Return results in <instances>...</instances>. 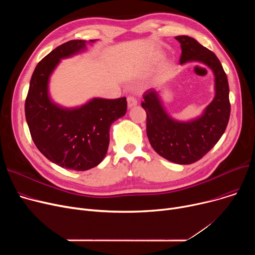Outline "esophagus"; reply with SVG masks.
Here are the masks:
<instances>
[{
	"mask_svg": "<svg viewBox=\"0 0 255 255\" xmlns=\"http://www.w3.org/2000/svg\"><path fill=\"white\" fill-rule=\"evenodd\" d=\"M127 103H128V107L130 109V107L137 105V100L133 96H128L127 97Z\"/></svg>",
	"mask_w": 255,
	"mask_h": 255,
	"instance_id": "1",
	"label": "esophagus"
}]
</instances>
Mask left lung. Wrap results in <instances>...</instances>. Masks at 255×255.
Instances as JSON below:
<instances>
[{"label": "left lung", "mask_w": 255, "mask_h": 255, "mask_svg": "<svg viewBox=\"0 0 255 255\" xmlns=\"http://www.w3.org/2000/svg\"><path fill=\"white\" fill-rule=\"evenodd\" d=\"M176 39L181 43V64L196 61L213 70L215 97L202 116L189 122L171 119L153 89L144 92L141 106L146 113V135L153 149L171 162L191 164L203 158L224 133L231 115L230 88L215 53L189 36H177Z\"/></svg>", "instance_id": "obj_1"}]
</instances>
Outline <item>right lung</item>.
Instances as JSON below:
<instances>
[{
	"instance_id": "add662e5",
	"label": "right lung",
	"mask_w": 255,
	"mask_h": 255,
	"mask_svg": "<svg viewBox=\"0 0 255 255\" xmlns=\"http://www.w3.org/2000/svg\"><path fill=\"white\" fill-rule=\"evenodd\" d=\"M86 43V40H70L40 61L24 104L26 123L38 150L51 162L72 170H88L102 161L109 149L111 125L127 111L125 97L94 98L76 109H63L50 100L51 72L61 59L84 50Z\"/></svg>"
}]
</instances>
